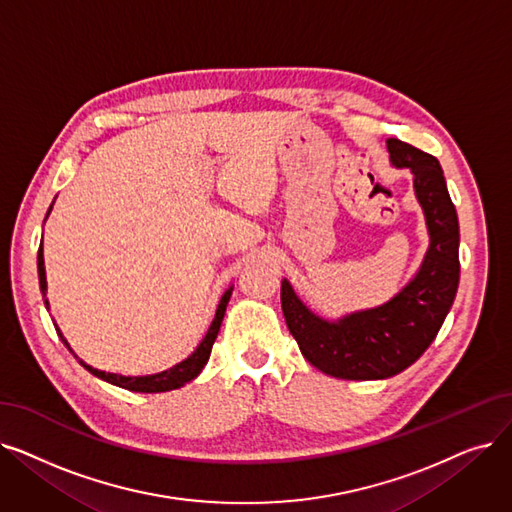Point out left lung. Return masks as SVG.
Wrapping results in <instances>:
<instances>
[{
	"label": "left lung",
	"instance_id": "obj_1",
	"mask_svg": "<svg viewBox=\"0 0 512 512\" xmlns=\"http://www.w3.org/2000/svg\"><path fill=\"white\" fill-rule=\"evenodd\" d=\"M395 167L414 173L431 244L416 278L389 303L326 322L297 299L286 280L280 288L284 320L303 358L335 379H387L412 366L437 337L454 303L460 278L458 217L446 177L433 154L389 138Z\"/></svg>",
	"mask_w": 512,
	"mask_h": 512
}]
</instances>
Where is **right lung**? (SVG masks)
<instances>
[{"label":"right lung","instance_id":"add662e5","mask_svg":"<svg viewBox=\"0 0 512 512\" xmlns=\"http://www.w3.org/2000/svg\"><path fill=\"white\" fill-rule=\"evenodd\" d=\"M37 270H39V286H41V293L43 297H46V268H43V249L39 247L37 251ZM230 295H232V288H228V291L224 293V297H221L219 305H217V311H215V318L207 330L205 339L201 341V345H198L194 349L192 355H188V358L180 364H175L173 368L165 370V372H159V374H150V376H121V374H110V372H102V370H96L92 366L83 364L87 370H90L92 374L100 376L102 381H108L113 383L117 387H123L127 391H138V393H161V391H171V389H180L184 387L186 383H190L192 379H196L198 374H201V370L205 368V364L209 362V355H211V349H213V343L217 339V332H219V326H221V320H224V314H226V305L230 301ZM48 305V301H46ZM56 332L60 335V339L64 341L62 332L56 328ZM64 345L69 347V343L64 341Z\"/></svg>","mask_w":512,"mask_h":512}]
</instances>
